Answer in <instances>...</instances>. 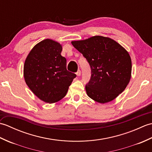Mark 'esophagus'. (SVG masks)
I'll return each mask as SVG.
<instances>
[{
	"label": "esophagus",
	"instance_id": "34e87169",
	"mask_svg": "<svg viewBox=\"0 0 152 152\" xmlns=\"http://www.w3.org/2000/svg\"><path fill=\"white\" fill-rule=\"evenodd\" d=\"M76 75L78 76H80V75H81V70H78V71H77V72H76Z\"/></svg>",
	"mask_w": 152,
	"mask_h": 152
}]
</instances>
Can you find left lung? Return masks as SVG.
Here are the masks:
<instances>
[{"instance_id": "1", "label": "left lung", "mask_w": 152, "mask_h": 152, "mask_svg": "<svg viewBox=\"0 0 152 152\" xmlns=\"http://www.w3.org/2000/svg\"><path fill=\"white\" fill-rule=\"evenodd\" d=\"M72 44L91 68V78L86 86L90 98L106 103L124 91L130 81L132 64L129 54L120 44L101 36L72 41Z\"/></svg>"}]
</instances>
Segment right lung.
<instances>
[{"label":"right lung","instance_id":"1","mask_svg":"<svg viewBox=\"0 0 152 152\" xmlns=\"http://www.w3.org/2000/svg\"><path fill=\"white\" fill-rule=\"evenodd\" d=\"M61 45L50 39L37 44L25 61V82L42 101L53 103L66 95L76 74L66 69V58L61 56Z\"/></svg>","mask_w":152,"mask_h":152}]
</instances>
